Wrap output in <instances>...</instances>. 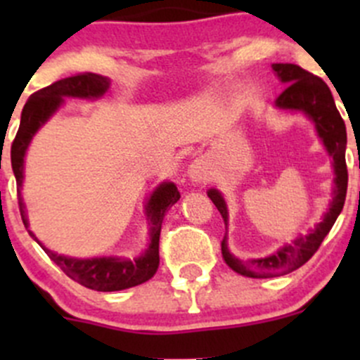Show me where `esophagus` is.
Returning <instances> with one entry per match:
<instances>
[{"mask_svg":"<svg viewBox=\"0 0 360 360\" xmlns=\"http://www.w3.org/2000/svg\"><path fill=\"white\" fill-rule=\"evenodd\" d=\"M188 176H190V179L193 181V183H197V184L205 183V181L209 179V170H207V163L200 158L193 160V162H191V165L188 167Z\"/></svg>","mask_w":360,"mask_h":360,"instance_id":"obj_1","label":"esophagus"}]
</instances>
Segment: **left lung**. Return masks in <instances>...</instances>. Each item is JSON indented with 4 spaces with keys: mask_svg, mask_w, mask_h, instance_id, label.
I'll return each instance as SVG.
<instances>
[{
    "mask_svg": "<svg viewBox=\"0 0 360 360\" xmlns=\"http://www.w3.org/2000/svg\"><path fill=\"white\" fill-rule=\"evenodd\" d=\"M271 69L277 72L285 89L275 101V106L288 111H301L315 123L319 137L324 143L329 157L333 158L335 167V188H333V200L329 203L328 212L324 214L321 223L315 226L308 235H301L292 244H285L277 252L270 254L259 259L240 261L228 250L226 237L221 242V252L228 266L237 274L252 278H270L278 275L291 274L303 266L315 252L321 248L322 240L329 230L333 228L335 221L343 209L345 197H347L348 170L345 162V150H347V129L341 118L340 111L336 110L335 99L329 86L322 82L319 76L304 71L296 64H271ZM210 200L217 207L223 216L224 224H228V209L223 195L217 190L207 191Z\"/></svg>",
    "mask_w": 360,
    "mask_h": 360,
    "instance_id": "left-lung-1",
    "label": "left lung"
}]
</instances>
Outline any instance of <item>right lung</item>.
<instances>
[{"mask_svg":"<svg viewBox=\"0 0 360 360\" xmlns=\"http://www.w3.org/2000/svg\"><path fill=\"white\" fill-rule=\"evenodd\" d=\"M110 89V79L94 72H79V75L63 78L45 89L32 94L25 103L22 116H20V127L17 130V136L12 143V169L17 179V193H19V209L22 216L24 226L29 228L27 214L22 197H20V188L24 179V157L27 151L29 143L32 136L39 130V127L50 118L60 104L64 103V97H78V99H97L103 97ZM181 198L177 186L174 183H162L150 200L146 203V216L150 219V244L144 254L136 257L134 261L123 259V257H78L60 256L46 249L41 242L36 238L31 230L29 235L45 249L50 259L68 275L69 278L76 281L85 288L94 291H122V289L134 288L143 282L150 281L158 270L160 254V230H162V221L169 207Z\"/></svg>","mask_w":360,"mask_h":360,"instance_id":"add662e5","label":"right lung"}]
</instances>
